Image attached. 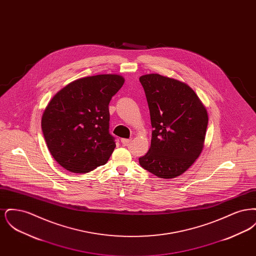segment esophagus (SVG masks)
Returning <instances> with one entry per match:
<instances>
[{"instance_id": "1", "label": "esophagus", "mask_w": 256, "mask_h": 256, "mask_svg": "<svg viewBox=\"0 0 256 256\" xmlns=\"http://www.w3.org/2000/svg\"><path fill=\"white\" fill-rule=\"evenodd\" d=\"M130 141H132L130 138V139H128V138H122L121 139V142H122V144H124V145H128Z\"/></svg>"}]
</instances>
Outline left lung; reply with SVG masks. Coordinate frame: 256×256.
Segmentation results:
<instances>
[{
  "label": "left lung",
  "mask_w": 256,
  "mask_h": 256,
  "mask_svg": "<svg viewBox=\"0 0 256 256\" xmlns=\"http://www.w3.org/2000/svg\"><path fill=\"white\" fill-rule=\"evenodd\" d=\"M139 80L154 128L150 148L139 164L160 178H176L192 166L204 148L206 108L195 91L178 80L148 74Z\"/></svg>",
  "instance_id": "8db88e82"
}]
</instances>
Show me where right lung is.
<instances>
[{"mask_svg": "<svg viewBox=\"0 0 256 256\" xmlns=\"http://www.w3.org/2000/svg\"><path fill=\"white\" fill-rule=\"evenodd\" d=\"M124 82L119 74L86 76L50 100L42 132L50 154L64 169L84 174L108 161L116 146L110 134L108 104Z\"/></svg>", "mask_w": 256, "mask_h": 256, "instance_id": "obj_1", "label": "right lung"}]
</instances>
